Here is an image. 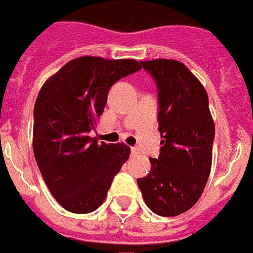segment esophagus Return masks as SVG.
<instances>
[{"label": "esophagus", "mask_w": 253, "mask_h": 253, "mask_svg": "<svg viewBox=\"0 0 253 253\" xmlns=\"http://www.w3.org/2000/svg\"><path fill=\"white\" fill-rule=\"evenodd\" d=\"M130 152H132V155H133V157H136V155H139V148L133 147V148L130 150Z\"/></svg>", "instance_id": "esophagus-1"}]
</instances>
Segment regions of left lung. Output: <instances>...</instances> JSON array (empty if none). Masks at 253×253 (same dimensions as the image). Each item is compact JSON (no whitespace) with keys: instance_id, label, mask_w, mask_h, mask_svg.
Instances as JSON below:
<instances>
[{"instance_id":"left-lung-1","label":"left lung","mask_w":253,"mask_h":253,"mask_svg":"<svg viewBox=\"0 0 253 253\" xmlns=\"http://www.w3.org/2000/svg\"><path fill=\"white\" fill-rule=\"evenodd\" d=\"M158 85L161 154L150 158L151 171L137 178L147 207L161 216L180 215L198 202L212 164L215 125L209 95L177 60L140 61Z\"/></svg>"}]
</instances>
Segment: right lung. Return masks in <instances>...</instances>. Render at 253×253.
Instances as JSON below:
<instances>
[{
	"instance_id": "add662e5",
	"label": "right lung",
	"mask_w": 253,
	"mask_h": 253,
	"mask_svg": "<svg viewBox=\"0 0 253 253\" xmlns=\"http://www.w3.org/2000/svg\"><path fill=\"white\" fill-rule=\"evenodd\" d=\"M136 60L83 55L50 76L34 107L32 150L50 193L75 214H87L106 199L114 175L128 161L124 143L88 136L103 113L113 84L139 71Z\"/></svg>"
}]
</instances>
